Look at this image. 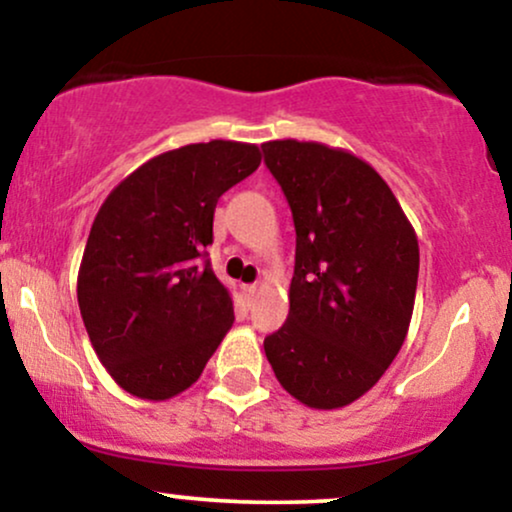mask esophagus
Returning a JSON list of instances; mask_svg holds the SVG:
<instances>
[{"instance_id":"34e87169","label":"esophagus","mask_w":512,"mask_h":512,"mask_svg":"<svg viewBox=\"0 0 512 512\" xmlns=\"http://www.w3.org/2000/svg\"><path fill=\"white\" fill-rule=\"evenodd\" d=\"M245 293H248V298H255L257 293H260V286H257V284H250V286H245Z\"/></svg>"}]
</instances>
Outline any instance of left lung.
Here are the masks:
<instances>
[{
  "label": "left lung",
  "mask_w": 512,
  "mask_h": 512,
  "mask_svg": "<svg viewBox=\"0 0 512 512\" xmlns=\"http://www.w3.org/2000/svg\"><path fill=\"white\" fill-rule=\"evenodd\" d=\"M296 226L289 317L264 339L281 387L310 409L356 402L407 339L419 240L370 163L320 142H264Z\"/></svg>",
  "instance_id": "left-lung-1"
}]
</instances>
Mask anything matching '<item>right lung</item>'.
Returning a JSON list of instances; mask_svg holds the SVG:
<instances>
[{"mask_svg": "<svg viewBox=\"0 0 512 512\" xmlns=\"http://www.w3.org/2000/svg\"><path fill=\"white\" fill-rule=\"evenodd\" d=\"M260 161L257 144L180 146L129 173L98 209L76 298L93 351L129 395L185 392L231 330V293L197 257L214 240L219 197Z\"/></svg>", "mask_w": 512, "mask_h": 512, "instance_id": "right-lung-1", "label": "right lung"}]
</instances>
